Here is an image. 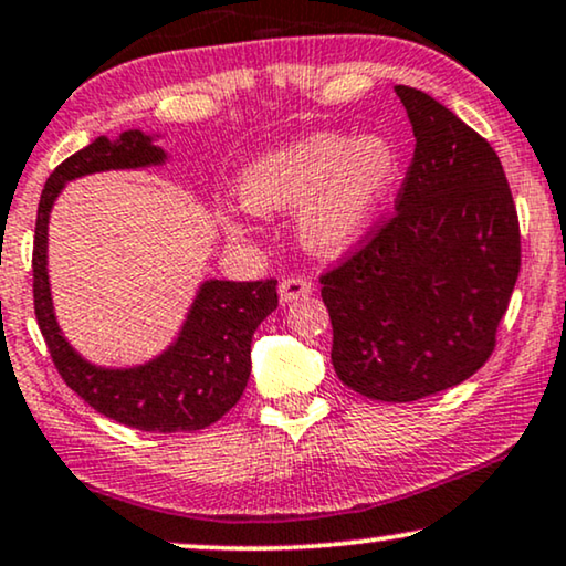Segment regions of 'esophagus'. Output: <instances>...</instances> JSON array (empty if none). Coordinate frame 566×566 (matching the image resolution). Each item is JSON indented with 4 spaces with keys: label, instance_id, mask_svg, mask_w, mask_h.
Returning a JSON list of instances; mask_svg holds the SVG:
<instances>
[{
    "label": "esophagus",
    "instance_id": "esophagus-1",
    "mask_svg": "<svg viewBox=\"0 0 566 566\" xmlns=\"http://www.w3.org/2000/svg\"><path fill=\"white\" fill-rule=\"evenodd\" d=\"M313 292V284L305 282L300 276H287L279 282V300L282 303H295V300H303Z\"/></svg>",
    "mask_w": 566,
    "mask_h": 566
}]
</instances>
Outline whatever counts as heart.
Here are the masks:
<instances>
[{
	"instance_id": "obj_1",
	"label": "heart",
	"mask_w": 566,
	"mask_h": 566,
	"mask_svg": "<svg viewBox=\"0 0 566 566\" xmlns=\"http://www.w3.org/2000/svg\"><path fill=\"white\" fill-rule=\"evenodd\" d=\"M401 172V153L382 134L318 132L248 163L235 178L240 205L255 214L297 212V235L323 259L357 245ZM232 235H243L228 222Z\"/></svg>"
}]
</instances>
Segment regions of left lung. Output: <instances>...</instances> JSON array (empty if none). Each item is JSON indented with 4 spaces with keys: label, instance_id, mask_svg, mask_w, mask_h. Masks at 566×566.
Wrapping results in <instances>:
<instances>
[{
    "label": "left lung",
    "instance_id": "8db88e82",
    "mask_svg": "<svg viewBox=\"0 0 566 566\" xmlns=\"http://www.w3.org/2000/svg\"><path fill=\"white\" fill-rule=\"evenodd\" d=\"M413 160L396 214L321 276L331 361L357 394L409 403L489 359L520 274V228L492 145L421 90L396 85Z\"/></svg>",
    "mask_w": 566,
    "mask_h": 566
}]
</instances>
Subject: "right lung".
<instances>
[{
  "mask_svg": "<svg viewBox=\"0 0 566 566\" xmlns=\"http://www.w3.org/2000/svg\"><path fill=\"white\" fill-rule=\"evenodd\" d=\"M160 134L129 129L97 137L59 165L43 186L33 240L35 318L59 375L103 417L142 432H196L222 419L251 378L255 328L276 311V279H207L168 349L134 367H103L82 357L59 326L49 282V217L64 186L105 170H142L168 163Z\"/></svg>",
  "mask_w": 566,
  "mask_h": 566,
  "instance_id": "add662e5",
  "label": "right lung"
}]
</instances>
